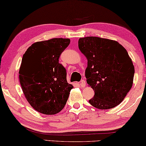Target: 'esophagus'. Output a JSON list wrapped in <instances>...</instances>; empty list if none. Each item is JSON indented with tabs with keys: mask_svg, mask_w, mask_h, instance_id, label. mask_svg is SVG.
<instances>
[{
	"mask_svg": "<svg viewBox=\"0 0 146 146\" xmlns=\"http://www.w3.org/2000/svg\"><path fill=\"white\" fill-rule=\"evenodd\" d=\"M79 84H80V85L82 87H85V85H86V83H85V81L82 80L81 82L79 83Z\"/></svg>",
	"mask_w": 146,
	"mask_h": 146,
	"instance_id": "obj_1",
	"label": "esophagus"
}]
</instances>
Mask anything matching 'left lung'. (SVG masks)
Segmentation results:
<instances>
[{"label": "left lung", "mask_w": 146, "mask_h": 146, "mask_svg": "<svg viewBox=\"0 0 146 146\" xmlns=\"http://www.w3.org/2000/svg\"><path fill=\"white\" fill-rule=\"evenodd\" d=\"M78 47L87 57V83L94 90L89 103L96 108L109 109L120 104L131 89L135 68L126 50L116 40L86 37Z\"/></svg>", "instance_id": "obj_1"}]
</instances>
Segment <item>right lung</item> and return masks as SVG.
Instances as JSON below:
<instances>
[{"label": "right lung", "instance_id": "right-lung-1", "mask_svg": "<svg viewBox=\"0 0 146 146\" xmlns=\"http://www.w3.org/2000/svg\"><path fill=\"white\" fill-rule=\"evenodd\" d=\"M70 40L54 38L37 42L23 55L19 81L26 100L33 109L55 114L65 106L73 86L66 81V70L59 63Z\"/></svg>", "mask_w": 146, "mask_h": 146}]
</instances>
